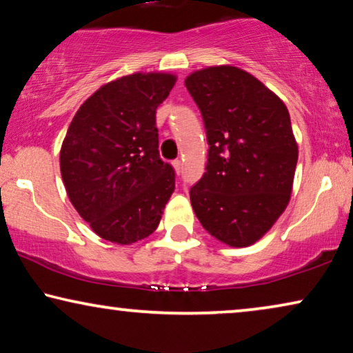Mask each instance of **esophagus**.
Segmentation results:
<instances>
[{"label": "esophagus", "mask_w": 353, "mask_h": 353, "mask_svg": "<svg viewBox=\"0 0 353 353\" xmlns=\"http://www.w3.org/2000/svg\"><path fill=\"white\" fill-rule=\"evenodd\" d=\"M172 166H174L176 174H181V171H182V161H181V160H174V161H172Z\"/></svg>", "instance_id": "obj_1"}]
</instances>
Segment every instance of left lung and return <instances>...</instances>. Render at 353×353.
<instances>
[{"instance_id": "8db88e82", "label": "left lung", "mask_w": 353, "mask_h": 353, "mask_svg": "<svg viewBox=\"0 0 353 353\" xmlns=\"http://www.w3.org/2000/svg\"><path fill=\"white\" fill-rule=\"evenodd\" d=\"M185 87L209 144L206 172L190 188L192 208L220 243L252 245L290 201L298 161L290 114L276 93L236 66L194 71Z\"/></svg>"}]
</instances>
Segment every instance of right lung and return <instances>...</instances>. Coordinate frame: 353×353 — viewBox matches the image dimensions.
I'll use <instances>...</instances> for the list:
<instances>
[{"instance_id":"1","label":"right lung","mask_w":353,"mask_h":353,"mask_svg":"<svg viewBox=\"0 0 353 353\" xmlns=\"http://www.w3.org/2000/svg\"><path fill=\"white\" fill-rule=\"evenodd\" d=\"M174 83L168 72H134L104 83L68 128L60 150L63 183L99 238L128 245L159 227L176 179L160 159L155 114Z\"/></svg>"}]
</instances>
